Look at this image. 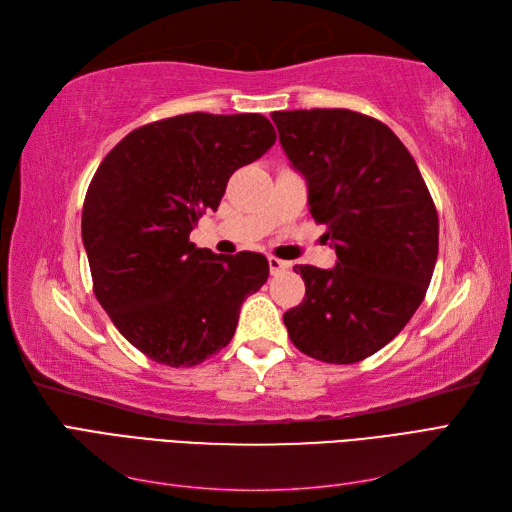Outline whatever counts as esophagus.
I'll use <instances>...</instances> for the list:
<instances>
[{
  "mask_svg": "<svg viewBox=\"0 0 512 512\" xmlns=\"http://www.w3.org/2000/svg\"><path fill=\"white\" fill-rule=\"evenodd\" d=\"M288 267H290V262L280 260V258H275V256H269V269H271V273H273V275L286 271Z\"/></svg>",
  "mask_w": 512,
  "mask_h": 512,
  "instance_id": "obj_1",
  "label": "esophagus"
}]
</instances>
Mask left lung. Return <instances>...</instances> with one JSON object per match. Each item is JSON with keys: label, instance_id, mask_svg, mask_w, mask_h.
Returning <instances> with one entry per match:
<instances>
[{"label": "left lung", "instance_id": "left-lung-1", "mask_svg": "<svg viewBox=\"0 0 512 512\" xmlns=\"http://www.w3.org/2000/svg\"><path fill=\"white\" fill-rule=\"evenodd\" d=\"M271 119L337 254L333 269L294 267L305 297L284 324L312 359L359 363L425 299L438 260L436 205L410 151L382 121L348 108L275 111Z\"/></svg>", "mask_w": 512, "mask_h": 512}]
</instances>
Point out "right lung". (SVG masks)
Masks as SVG:
<instances>
[{"label": "right lung", "instance_id": "1", "mask_svg": "<svg viewBox=\"0 0 512 512\" xmlns=\"http://www.w3.org/2000/svg\"><path fill=\"white\" fill-rule=\"evenodd\" d=\"M273 143L265 115L188 113L136 128L98 166L81 222L94 292L151 361L192 367L218 354L241 303L267 282L262 254L218 256L190 232Z\"/></svg>", "mask_w": 512, "mask_h": 512}]
</instances>
